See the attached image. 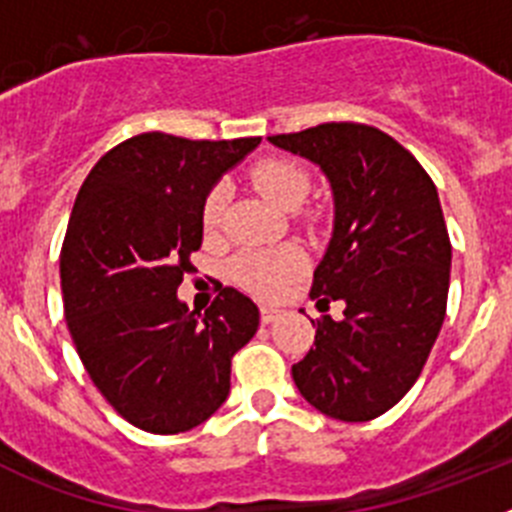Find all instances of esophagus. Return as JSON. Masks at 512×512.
Wrapping results in <instances>:
<instances>
[{"instance_id": "1", "label": "esophagus", "mask_w": 512, "mask_h": 512, "mask_svg": "<svg viewBox=\"0 0 512 512\" xmlns=\"http://www.w3.org/2000/svg\"><path fill=\"white\" fill-rule=\"evenodd\" d=\"M279 315H282V310H277V307H261V323H274Z\"/></svg>"}]
</instances>
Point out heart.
<instances>
[{
  "label": "heart",
  "instance_id": "1",
  "mask_svg": "<svg viewBox=\"0 0 512 512\" xmlns=\"http://www.w3.org/2000/svg\"><path fill=\"white\" fill-rule=\"evenodd\" d=\"M253 184L259 187L271 205L282 207V210H295L302 205V200L310 192V176L295 161L287 158H264L256 169L251 171ZM225 205V192L220 187L212 189L210 197L202 210V223L207 230H215L220 223ZM233 277L248 287L256 295H274L282 289L300 266V253L289 246L279 248H251V251L238 253L233 259Z\"/></svg>",
  "mask_w": 512,
  "mask_h": 512
}]
</instances>
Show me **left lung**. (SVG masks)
I'll list each match as a JSON object with an SVG mask.
<instances>
[{"label": "left lung", "mask_w": 512, "mask_h": 512, "mask_svg": "<svg viewBox=\"0 0 512 512\" xmlns=\"http://www.w3.org/2000/svg\"><path fill=\"white\" fill-rule=\"evenodd\" d=\"M269 143L328 179L333 233L310 297L318 307L346 305L341 320H318L292 379L323 415L364 423L405 397L443 325L451 243L438 192L413 153L359 122L269 135Z\"/></svg>", "instance_id": "left-lung-1"}]
</instances>
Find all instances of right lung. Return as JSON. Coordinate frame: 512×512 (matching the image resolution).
Returning <instances> with one entry per match:
<instances>
[{
	"label": "right lung",
	"mask_w": 512,
	"mask_h": 512,
	"mask_svg": "<svg viewBox=\"0 0 512 512\" xmlns=\"http://www.w3.org/2000/svg\"><path fill=\"white\" fill-rule=\"evenodd\" d=\"M261 138L143 133L99 158L61 248L66 323L104 400L135 428L182 433L230 392V359L259 330V307L223 287L205 310L176 289L202 246V210Z\"/></svg>",
	"instance_id": "add662e5"
}]
</instances>
